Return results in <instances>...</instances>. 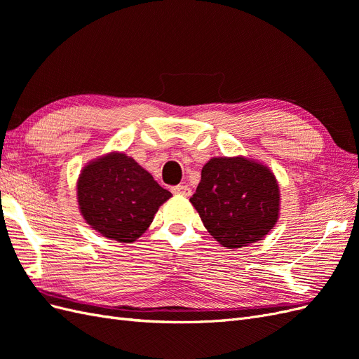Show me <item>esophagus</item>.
Instances as JSON below:
<instances>
[{
	"label": "esophagus",
	"mask_w": 359,
	"mask_h": 359,
	"mask_svg": "<svg viewBox=\"0 0 359 359\" xmlns=\"http://www.w3.org/2000/svg\"><path fill=\"white\" fill-rule=\"evenodd\" d=\"M173 194H181V196H190L191 189L189 186H175L172 187Z\"/></svg>",
	"instance_id": "1"
}]
</instances>
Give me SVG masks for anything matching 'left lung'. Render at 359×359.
<instances>
[{"mask_svg":"<svg viewBox=\"0 0 359 359\" xmlns=\"http://www.w3.org/2000/svg\"><path fill=\"white\" fill-rule=\"evenodd\" d=\"M190 202L215 241L241 248L264 240L278 222V181L253 158L212 157L202 168Z\"/></svg>","mask_w":359,"mask_h":359,"instance_id":"1","label":"left lung"}]
</instances>
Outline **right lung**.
Masks as SVG:
<instances>
[{"mask_svg":"<svg viewBox=\"0 0 359 359\" xmlns=\"http://www.w3.org/2000/svg\"><path fill=\"white\" fill-rule=\"evenodd\" d=\"M76 190L83 220L123 244L142 236L160 206L172 198L135 158L118 151L86 163Z\"/></svg>","mask_w":359,"mask_h":359,"instance_id":"1","label":"right lung"}]
</instances>
